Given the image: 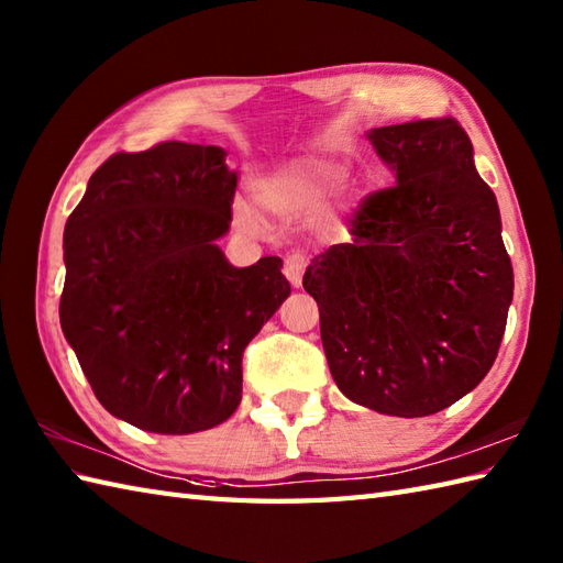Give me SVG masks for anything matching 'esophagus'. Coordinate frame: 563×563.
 Wrapping results in <instances>:
<instances>
[{
    "label": "esophagus",
    "mask_w": 563,
    "mask_h": 563,
    "mask_svg": "<svg viewBox=\"0 0 563 563\" xmlns=\"http://www.w3.org/2000/svg\"><path fill=\"white\" fill-rule=\"evenodd\" d=\"M307 263L309 258L305 254H300V251H295V254H290L288 258H285V278H288L295 288H300L302 285V275L307 271Z\"/></svg>",
    "instance_id": "esophagus-1"
}]
</instances>
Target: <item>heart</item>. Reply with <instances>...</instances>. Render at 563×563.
I'll use <instances>...</instances> for the list:
<instances>
[{
	"instance_id": "1",
	"label": "heart",
	"mask_w": 563,
	"mask_h": 563,
	"mask_svg": "<svg viewBox=\"0 0 563 563\" xmlns=\"http://www.w3.org/2000/svg\"><path fill=\"white\" fill-rule=\"evenodd\" d=\"M345 178V166L339 162H331L327 157H309L292 159L280 166L266 184L258 188V200L263 210H268L275 218L283 220H300L314 214L324 202L331 198ZM236 220L242 222L246 230H258L261 218L256 210L239 202L236 206Z\"/></svg>"
}]
</instances>
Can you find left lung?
<instances>
[{
    "instance_id": "left-lung-1",
    "label": "left lung",
    "mask_w": 563,
    "mask_h": 563,
    "mask_svg": "<svg viewBox=\"0 0 563 563\" xmlns=\"http://www.w3.org/2000/svg\"><path fill=\"white\" fill-rule=\"evenodd\" d=\"M397 184L363 198L351 244L305 273L339 389L367 409L418 418L472 391L492 369L512 300L494 190L454 118L367 135Z\"/></svg>"
}]
</instances>
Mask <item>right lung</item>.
<instances>
[{
    "mask_svg": "<svg viewBox=\"0 0 563 563\" xmlns=\"http://www.w3.org/2000/svg\"><path fill=\"white\" fill-rule=\"evenodd\" d=\"M214 145L115 152L65 224L59 324L109 413L186 435L242 401V355L290 283L283 261L227 263L236 174Z\"/></svg>",
    "mask_w": 563,
    "mask_h": 563,
    "instance_id": "add662e5",
    "label": "right lung"
}]
</instances>
